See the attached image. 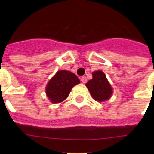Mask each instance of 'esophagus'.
Returning a JSON list of instances; mask_svg holds the SVG:
<instances>
[{"instance_id": "34e87169", "label": "esophagus", "mask_w": 154, "mask_h": 154, "mask_svg": "<svg viewBox=\"0 0 154 154\" xmlns=\"http://www.w3.org/2000/svg\"><path fill=\"white\" fill-rule=\"evenodd\" d=\"M81 81L82 83H86V82H87V79L85 76H82L81 78Z\"/></svg>"}]
</instances>
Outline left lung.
I'll return each instance as SVG.
<instances>
[{"mask_svg":"<svg viewBox=\"0 0 154 154\" xmlns=\"http://www.w3.org/2000/svg\"><path fill=\"white\" fill-rule=\"evenodd\" d=\"M86 86L92 98L96 101H106L111 97L112 93L111 85L102 71L92 73V79L87 82Z\"/></svg>","mask_w":154,"mask_h":154,"instance_id":"8db88e82","label":"left lung"}]
</instances>
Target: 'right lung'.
I'll return each mask as SVG.
<instances>
[{"instance_id": "add662e5", "label": "right lung", "mask_w": 154, "mask_h": 154, "mask_svg": "<svg viewBox=\"0 0 154 154\" xmlns=\"http://www.w3.org/2000/svg\"><path fill=\"white\" fill-rule=\"evenodd\" d=\"M79 82L74 73L65 70L58 71L46 86L47 96L51 103H61L69 96L72 87Z\"/></svg>"}]
</instances>
